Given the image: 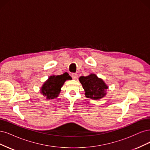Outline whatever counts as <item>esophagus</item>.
Returning a JSON list of instances; mask_svg holds the SVG:
<instances>
[{"label":"esophagus","instance_id":"esophagus-1","mask_svg":"<svg viewBox=\"0 0 150 150\" xmlns=\"http://www.w3.org/2000/svg\"><path fill=\"white\" fill-rule=\"evenodd\" d=\"M77 76H78V75H77L76 74H75V73H73L71 74V77L73 78L74 79H76L77 78Z\"/></svg>","mask_w":150,"mask_h":150}]
</instances>
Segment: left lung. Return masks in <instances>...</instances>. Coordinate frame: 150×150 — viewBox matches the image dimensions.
<instances>
[{"mask_svg":"<svg viewBox=\"0 0 150 150\" xmlns=\"http://www.w3.org/2000/svg\"><path fill=\"white\" fill-rule=\"evenodd\" d=\"M79 80L87 98L98 100L103 98L106 95L105 90L108 88V86L96 75L91 74L86 76H80Z\"/></svg>","mask_w":150,"mask_h":150,"instance_id":"obj_1","label":"left lung"}]
</instances>
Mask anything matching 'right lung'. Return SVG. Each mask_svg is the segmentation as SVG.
Segmentation results:
<instances>
[{"mask_svg":"<svg viewBox=\"0 0 150 150\" xmlns=\"http://www.w3.org/2000/svg\"><path fill=\"white\" fill-rule=\"evenodd\" d=\"M70 76L65 73L61 75L50 76L41 88V93L45 96L47 99H54L58 96L60 92V88L67 80Z\"/></svg>","mask_w":150,"mask_h":150,"instance_id":"right-lung-1","label":"right lung"}]
</instances>
